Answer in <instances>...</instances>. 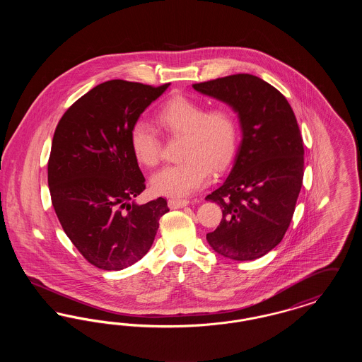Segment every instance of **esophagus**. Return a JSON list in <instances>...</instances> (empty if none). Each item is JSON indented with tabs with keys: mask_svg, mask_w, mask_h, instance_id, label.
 <instances>
[{
	"mask_svg": "<svg viewBox=\"0 0 362 362\" xmlns=\"http://www.w3.org/2000/svg\"><path fill=\"white\" fill-rule=\"evenodd\" d=\"M189 204V199H180V198H171L168 201L170 209H180V207L187 206Z\"/></svg>",
	"mask_w": 362,
	"mask_h": 362,
	"instance_id": "obj_1",
	"label": "esophagus"
}]
</instances>
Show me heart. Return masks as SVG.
Returning <instances> with one entry per match:
<instances>
[{
    "label": "heart",
    "instance_id": "1",
    "mask_svg": "<svg viewBox=\"0 0 362 362\" xmlns=\"http://www.w3.org/2000/svg\"><path fill=\"white\" fill-rule=\"evenodd\" d=\"M156 121L168 134L180 139L183 160L155 173L151 186L156 194L185 197L205 187L211 168L221 171L232 161L238 148V122L233 112L205 105L187 96H175L164 104ZM130 149L139 164L155 167L161 158V142L155 130L138 121L129 133Z\"/></svg>",
    "mask_w": 362,
    "mask_h": 362
}]
</instances>
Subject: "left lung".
<instances>
[{
	"mask_svg": "<svg viewBox=\"0 0 362 362\" xmlns=\"http://www.w3.org/2000/svg\"><path fill=\"white\" fill-rule=\"evenodd\" d=\"M192 88L229 104L241 126L229 176L206 197L223 209L207 243L225 258H260L284 239L303 186L304 145L292 107L274 86L247 73Z\"/></svg>",
	"mask_w": 362,
	"mask_h": 362,
	"instance_id": "left-lung-1",
	"label": "left lung"
}]
</instances>
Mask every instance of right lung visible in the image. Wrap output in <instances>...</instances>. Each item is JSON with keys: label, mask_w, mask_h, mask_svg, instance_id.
<instances>
[{"label": "right lung", "mask_w": 362, "mask_h": 362, "mask_svg": "<svg viewBox=\"0 0 362 362\" xmlns=\"http://www.w3.org/2000/svg\"><path fill=\"white\" fill-rule=\"evenodd\" d=\"M168 86L105 81L71 104L55 129L47 167L52 206L74 247L102 270L142 258L170 211L161 197L133 201L145 177L129 142L139 115Z\"/></svg>", "instance_id": "obj_1"}]
</instances>
